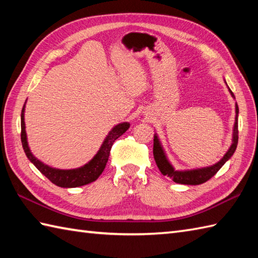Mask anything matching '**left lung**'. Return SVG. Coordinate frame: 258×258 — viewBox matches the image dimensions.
<instances>
[{
    "label": "left lung",
    "instance_id": "1",
    "mask_svg": "<svg viewBox=\"0 0 258 258\" xmlns=\"http://www.w3.org/2000/svg\"><path fill=\"white\" fill-rule=\"evenodd\" d=\"M232 93V91H231ZM232 95L234 94L232 93ZM238 106L236 104V122L234 125V136H233V143L229 147L228 152L226 153L222 160L216 163L215 165L205 167V168H200V169H193V171H175L171 164L168 163L167 158L164 154L162 146L160 144V141H158L157 136L154 135V141H153V155H154V160L156 162V165L160 169L161 173L165 176L172 178L175 183L177 184H185V185H200L207 182L208 179H211L214 175H215L218 171H220L221 167L225 164L229 158L232 157L234 154L235 150L237 147L238 143Z\"/></svg>",
    "mask_w": 258,
    "mask_h": 258
}]
</instances>
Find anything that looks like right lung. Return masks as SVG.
Returning <instances> with one entry per match:
<instances>
[{"label":"right lung","mask_w":258,"mask_h":258,"mask_svg":"<svg viewBox=\"0 0 258 258\" xmlns=\"http://www.w3.org/2000/svg\"><path fill=\"white\" fill-rule=\"evenodd\" d=\"M128 123H122L115 126V127L109 132L107 138L104 141L101 150L98 151L94 158L84 165L83 167L78 169H70V171H64V169H56L45 165L42 162L32 155L26 142V133H25V124H24V106L22 108L21 113V141L22 146L27 158L34 164L35 167L40 171L46 178L51 180L53 184L61 187H78V186L86 185L91 182H94L95 179L103 173L104 168L106 166L108 161L109 152H111L114 142L116 141L120 135H123L126 131L128 130Z\"/></svg>","instance_id":"right-lung-1"}]
</instances>
